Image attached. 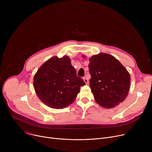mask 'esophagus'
Segmentation results:
<instances>
[{"mask_svg": "<svg viewBox=\"0 0 152 152\" xmlns=\"http://www.w3.org/2000/svg\"><path fill=\"white\" fill-rule=\"evenodd\" d=\"M83 79H84V82L86 83V84H89V81H88V79H87L86 77H83Z\"/></svg>", "mask_w": 152, "mask_h": 152, "instance_id": "1", "label": "esophagus"}]
</instances>
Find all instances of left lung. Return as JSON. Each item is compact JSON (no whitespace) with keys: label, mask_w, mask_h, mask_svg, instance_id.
Returning <instances> with one entry per match:
<instances>
[{"label":"left lung","mask_w":152,"mask_h":152,"mask_svg":"<svg viewBox=\"0 0 152 152\" xmlns=\"http://www.w3.org/2000/svg\"><path fill=\"white\" fill-rule=\"evenodd\" d=\"M90 86L100 106L111 108L123 102L130 88L128 71L113 56L100 53L89 58Z\"/></svg>","instance_id":"1"}]
</instances>
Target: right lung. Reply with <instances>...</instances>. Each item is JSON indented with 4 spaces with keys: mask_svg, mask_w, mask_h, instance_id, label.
<instances>
[{
    "mask_svg": "<svg viewBox=\"0 0 152 152\" xmlns=\"http://www.w3.org/2000/svg\"><path fill=\"white\" fill-rule=\"evenodd\" d=\"M34 88L47 106L63 108L73 103L86 83L76 75L68 56L53 57L39 68L34 77Z\"/></svg>",
    "mask_w": 152,
    "mask_h": 152,
    "instance_id": "1",
    "label": "right lung"
}]
</instances>
